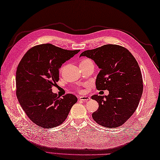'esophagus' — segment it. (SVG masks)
<instances>
[{
  "mask_svg": "<svg viewBox=\"0 0 160 160\" xmlns=\"http://www.w3.org/2000/svg\"><path fill=\"white\" fill-rule=\"evenodd\" d=\"M79 100H83V101H88V100H90V97L88 96H80V97H79Z\"/></svg>",
  "mask_w": 160,
  "mask_h": 160,
  "instance_id": "esophagus-1",
  "label": "esophagus"
}]
</instances>
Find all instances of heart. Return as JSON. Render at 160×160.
<instances>
[{
    "mask_svg": "<svg viewBox=\"0 0 160 160\" xmlns=\"http://www.w3.org/2000/svg\"><path fill=\"white\" fill-rule=\"evenodd\" d=\"M88 60H89V59H83V60H81V62H80V63H81V62H84L88 61ZM79 91H80V92H82V90H81V89H79Z\"/></svg>",
    "mask_w": 160,
    "mask_h": 160,
    "instance_id": "heart-1",
    "label": "heart"
}]
</instances>
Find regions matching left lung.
Segmentation results:
<instances>
[{"mask_svg":"<svg viewBox=\"0 0 160 160\" xmlns=\"http://www.w3.org/2000/svg\"><path fill=\"white\" fill-rule=\"evenodd\" d=\"M80 56L91 58L100 69L96 89L109 92L105 98L92 96L99 104L92 114L93 120L108 128L123 125L135 112L142 96V77L137 61L126 48L112 44L86 50Z\"/></svg>","mask_w":160,"mask_h":160,"instance_id":"1","label":"left lung"}]
</instances>
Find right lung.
<instances>
[{"label":"right lung","mask_w":160,"mask_h":160,"mask_svg":"<svg viewBox=\"0 0 160 160\" xmlns=\"http://www.w3.org/2000/svg\"><path fill=\"white\" fill-rule=\"evenodd\" d=\"M80 50H67L52 44L30 48L16 71V95L27 116L46 129L60 125L67 119L77 98L67 93L60 98L52 88L59 81V68Z\"/></svg>","instance_id":"obj_1"}]
</instances>
